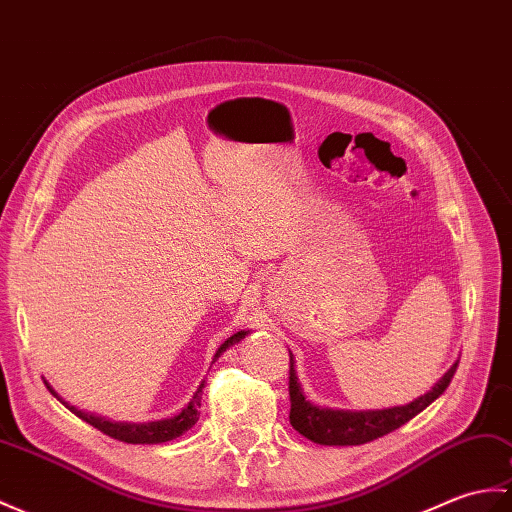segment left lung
<instances>
[{"instance_id":"left-lung-1","label":"left lung","mask_w":512,"mask_h":512,"mask_svg":"<svg viewBox=\"0 0 512 512\" xmlns=\"http://www.w3.org/2000/svg\"><path fill=\"white\" fill-rule=\"evenodd\" d=\"M458 362L427 390L406 406H392L382 410H334L316 406L305 397L303 386L294 371V355L290 353V423L299 434L316 445H364L375 438L390 434L412 417H417L434 399H438L454 377Z\"/></svg>"}]
</instances>
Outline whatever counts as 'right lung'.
I'll return each mask as SVG.
<instances>
[{
  "instance_id": "obj_1",
  "label": "right lung",
  "mask_w": 512,
  "mask_h": 512,
  "mask_svg": "<svg viewBox=\"0 0 512 512\" xmlns=\"http://www.w3.org/2000/svg\"><path fill=\"white\" fill-rule=\"evenodd\" d=\"M251 331H237V334H233L231 338L224 340L220 344V349L216 351V355H213V360H218L220 355L227 351L229 347H233V344H237L240 340H244ZM45 382V379H43ZM47 390L52 392V395L63 403V406L67 410H71L76 414V417H80L82 421H87L89 425L98 427L100 432H104L106 436L115 438V441H122V443H133V445H157V443H168V441H174V438H178L181 434H185L189 427H194L198 423V417H200V399H202V388H205V382H202L198 386V390L194 392L192 401L187 403V406L174 414V417L170 419H161V421H148V423H124V421H109L104 417H98V414L93 412H85V410H78L76 406H69V403L58 395V392L50 386V382H45Z\"/></svg>"
}]
</instances>
